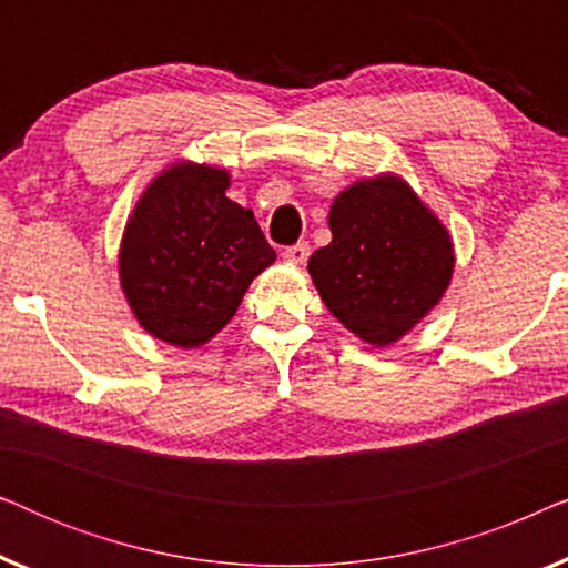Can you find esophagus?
<instances>
[{
  "label": "esophagus",
  "mask_w": 568,
  "mask_h": 568,
  "mask_svg": "<svg viewBox=\"0 0 568 568\" xmlns=\"http://www.w3.org/2000/svg\"><path fill=\"white\" fill-rule=\"evenodd\" d=\"M284 258L294 263V266H302V263H307L310 258V245L307 243H297V245H290L284 251Z\"/></svg>",
  "instance_id": "34e87169"
}]
</instances>
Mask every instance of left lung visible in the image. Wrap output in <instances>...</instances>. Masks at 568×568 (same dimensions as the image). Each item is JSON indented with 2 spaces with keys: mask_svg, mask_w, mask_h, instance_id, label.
<instances>
[{
  "mask_svg": "<svg viewBox=\"0 0 568 568\" xmlns=\"http://www.w3.org/2000/svg\"><path fill=\"white\" fill-rule=\"evenodd\" d=\"M328 224L333 240L307 263L325 307L367 344H393L447 290L455 266L447 230L393 175L346 189Z\"/></svg>",
  "mask_w": 568,
  "mask_h": 568,
  "instance_id": "1",
  "label": "left lung"
}]
</instances>
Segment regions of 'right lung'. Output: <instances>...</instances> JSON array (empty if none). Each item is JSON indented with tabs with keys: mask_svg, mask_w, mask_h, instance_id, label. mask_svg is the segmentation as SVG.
Here are the masks:
<instances>
[{
	"mask_svg": "<svg viewBox=\"0 0 568 568\" xmlns=\"http://www.w3.org/2000/svg\"><path fill=\"white\" fill-rule=\"evenodd\" d=\"M220 168L173 165L154 178L121 245V286L154 338L193 348L220 333L276 261L251 209L224 196Z\"/></svg>",
	"mask_w": 568,
	"mask_h": 568,
	"instance_id": "1",
	"label": "right lung"
}]
</instances>
